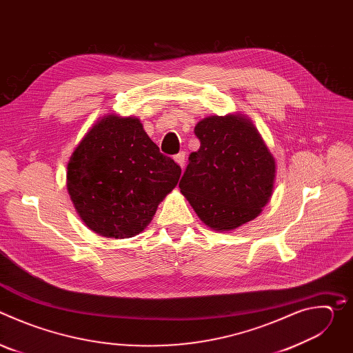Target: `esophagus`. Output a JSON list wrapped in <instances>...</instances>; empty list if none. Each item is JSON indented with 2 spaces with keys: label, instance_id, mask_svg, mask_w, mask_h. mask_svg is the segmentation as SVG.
Here are the masks:
<instances>
[{
  "label": "esophagus",
  "instance_id": "34e87169",
  "mask_svg": "<svg viewBox=\"0 0 353 353\" xmlns=\"http://www.w3.org/2000/svg\"><path fill=\"white\" fill-rule=\"evenodd\" d=\"M174 161L177 162V165H179L180 168H184V163H185V154H184V152L177 154V155L174 157Z\"/></svg>",
  "mask_w": 353,
  "mask_h": 353
}]
</instances>
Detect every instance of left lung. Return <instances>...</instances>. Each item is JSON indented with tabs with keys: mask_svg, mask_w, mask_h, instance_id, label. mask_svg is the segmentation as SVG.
I'll return each instance as SVG.
<instances>
[{
	"mask_svg": "<svg viewBox=\"0 0 353 353\" xmlns=\"http://www.w3.org/2000/svg\"><path fill=\"white\" fill-rule=\"evenodd\" d=\"M194 132L201 142L188 157L180 191L205 225L232 230L253 221L274 188L275 161L260 134L239 116H211Z\"/></svg>",
	"mask_w": 353,
	"mask_h": 353,
	"instance_id": "left-lung-1",
	"label": "left lung"
}]
</instances>
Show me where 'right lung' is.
Wrapping results in <instances>:
<instances>
[{
  "mask_svg": "<svg viewBox=\"0 0 353 353\" xmlns=\"http://www.w3.org/2000/svg\"><path fill=\"white\" fill-rule=\"evenodd\" d=\"M180 174L181 168L161 152L139 120L108 116L74 150L67 188L89 229L105 237L127 239L152 221Z\"/></svg>",
  "mask_w": 353,
  "mask_h": 353,
  "instance_id": "add662e5",
  "label": "right lung"
}]
</instances>
